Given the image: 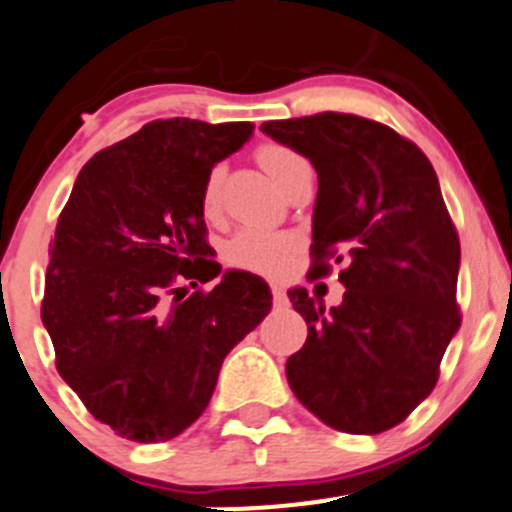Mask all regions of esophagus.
I'll use <instances>...</instances> for the list:
<instances>
[{
  "label": "esophagus",
  "mask_w": 512,
  "mask_h": 512,
  "mask_svg": "<svg viewBox=\"0 0 512 512\" xmlns=\"http://www.w3.org/2000/svg\"><path fill=\"white\" fill-rule=\"evenodd\" d=\"M271 293H273V303H276V306H288L286 288L278 286V283H273V286H271Z\"/></svg>",
  "instance_id": "esophagus-1"
}]
</instances>
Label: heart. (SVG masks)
Instances as JSON below:
<instances>
[{
	"label": "heart",
	"mask_w": 512,
	"mask_h": 512,
	"mask_svg": "<svg viewBox=\"0 0 512 512\" xmlns=\"http://www.w3.org/2000/svg\"><path fill=\"white\" fill-rule=\"evenodd\" d=\"M256 159L281 189L286 186L288 176L298 166L306 164V159L296 149L286 144H276V141H266V144L258 146ZM221 179H224V169L214 166L206 174L204 186H201V209H204L206 216L216 214V209H219ZM296 249L298 239L293 234H286V231L244 229L226 244L224 254L226 261L236 268L261 273V276H281L291 266V258L296 254Z\"/></svg>",
	"instance_id": "1"
}]
</instances>
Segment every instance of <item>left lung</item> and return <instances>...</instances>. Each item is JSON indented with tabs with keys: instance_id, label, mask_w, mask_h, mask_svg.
<instances>
[{
	"instance_id": "obj_1",
	"label": "left lung",
	"mask_w": 512,
	"mask_h": 512,
	"mask_svg": "<svg viewBox=\"0 0 512 512\" xmlns=\"http://www.w3.org/2000/svg\"><path fill=\"white\" fill-rule=\"evenodd\" d=\"M261 131L318 174L311 273L346 261L341 306L288 291L308 326L286 361L288 386L326 426L383 433L430 396L460 328V241L438 176L411 139L356 114L263 121Z\"/></svg>"
}]
</instances>
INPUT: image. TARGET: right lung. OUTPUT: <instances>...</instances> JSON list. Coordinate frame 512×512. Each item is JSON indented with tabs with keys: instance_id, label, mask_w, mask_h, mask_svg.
Instances as JSON below:
<instances>
[{
	"instance_id": "obj_1",
	"label": "right lung",
	"mask_w": 512,
	"mask_h": 512,
	"mask_svg": "<svg viewBox=\"0 0 512 512\" xmlns=\"http://www.w3.org/2000/svg\"><path fill=\"white\" fill-rule=\"evenodd\" d=\"M251 121L156 119L91 156L49 244L42 323L59 376L134 443H166L209 406L221 363L271 311L249 271L221 273L201 186Z\"/></svg>"
}]
</instances>
